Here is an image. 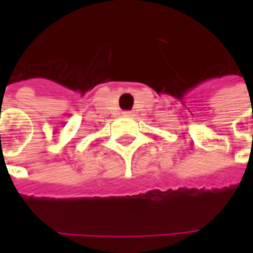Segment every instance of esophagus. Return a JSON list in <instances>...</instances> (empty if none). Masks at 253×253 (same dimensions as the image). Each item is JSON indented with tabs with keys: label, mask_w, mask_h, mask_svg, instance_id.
<instances>
[{
	"label": "esophagus",
	"mask_w": 253,
	"mask_h": 253,
	"mask_svg": "<svg viewBox=\"0 0 253 253\" xmlns=\"http://www.w3.org/2000/svg\"><path fill=\"white\" fill-rule=\"evenodd\" d=\"M123 115H126V116H131V115H132V112H130V111H126V112H123Z\"/></svg>",
	"instance_id": "34e87169"
}]
</instances>
